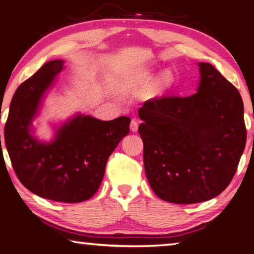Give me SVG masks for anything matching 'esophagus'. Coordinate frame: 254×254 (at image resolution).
I'll return each instance as SVG.
<instances>
[{
    "instance_id": "34e87169",
    "label": "esophagus",
    "mask_w": 254,
    "mask_h": 254,
    "mask_svg": "<svg viewBox=\"0 0 254 254\" xmlns=\"http://www.w3.org/2000/svg\"><path fill=\"white\" fill-rule=\"evenodd\" d=\"M137 127H139V123H137V121L135 119H133L131 123H130V128L132 132H136L137 131Z\"/></svg>"
}]
</instances>
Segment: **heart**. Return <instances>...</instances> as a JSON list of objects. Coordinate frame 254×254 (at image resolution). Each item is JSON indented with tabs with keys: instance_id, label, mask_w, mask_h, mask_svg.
I'll use <instances>...</instances> for the list:
<instances>
[{
	"instance_id": "heart-1",
	"label": "heart",
	"mask_w": 254,
	"mask_h": 254,
	"mask_svg": "<svg viewBox=\"0 0 254 254\" xmlns=\"http://www.w3.org/2000/svg\"><path fill=\"white\" fill-rule=\"evenodd\" d=\"M173 83V76L169 71H165L158 77L156 83H154V91L156 93H161L166 91L167 88Z\"/></svg>"
}]
</instances>
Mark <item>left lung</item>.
<instances>
[{"label":"left lung","mask_w":254,"mask_h":254,"mask_svg":"<svg viewBox=\"0 0 254 254\" xmlns=\"http://www.w3.org/2000/svg\"><path fill=\"white\" fill-rule=\"evenodd\" d=\"M199 81L188 97L147 101L139 110L143 162L159 198L195 204L229 186L246 148L240 93L208 63H198Z\"/></svg>","instance_id":"left-lung-1"}]
</instances>
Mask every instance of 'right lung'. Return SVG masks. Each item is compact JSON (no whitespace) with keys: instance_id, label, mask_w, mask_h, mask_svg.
Listing matches in <instances>:
<instances>
[{"instance_id":"right-lung-1","label":"right lung","mask_w":254,"mask_h":254,"mask_svg":"<svg viewBox=\"0 0 254 254\" xmlns=\"http://www.w3.org/2000/svg\"><path fill=\"white\" fill-rule=\"evenodd\" d=\"M65 62L46 63L16 89L4 127L12 166L23 186L42 198L80 203L100 188L107 159L124 136L131 120L102 121L81 113L55 126L50 141L34 135L33 121Z\"/></svg>"}]
</instances>
